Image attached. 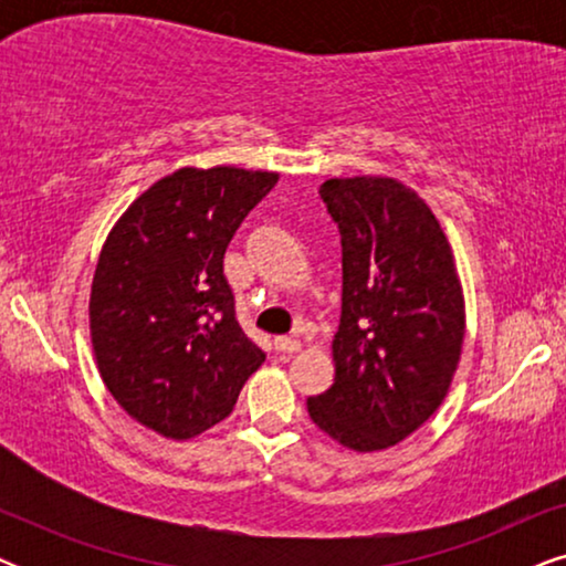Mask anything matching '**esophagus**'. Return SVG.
Returning <instances> with one entry per match:
<instances>
[{
  "label": "esophagus",
  "mask_w": 566,
  "mask_h": 566,
  "mask_svg": "<svg viewBox=\"0 0 566 566\" xmlns=\"http://www.w3.org/2000/svg\"><path fill=\"white\" fill-rule=\"evenodd\" d=\"M275 350L281 353H298L301 350V339L298 337H275Z\"/></svg>",
  "instance_id": "esophagus-1"
}]
</instances>
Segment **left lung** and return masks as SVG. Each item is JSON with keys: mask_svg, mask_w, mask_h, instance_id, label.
Masks as SVG:
<instances>
[{"mask_svg": "<svg viewBox=\"0 0 566 566\" xmlns=\"http://www.w3.org/2000/svg\"><path fill=\"white\" fill-rule=\"evenodd\" d=\"M343 239L335 384L308 417L343 448L374 453L422 428L451 391L467 304L430 206L397 177H332L319 188Z\"/></svg>", "mask_w": 566, "mask_h": 566, "instance_id": "1", "label": "left lung"}]
</instances>
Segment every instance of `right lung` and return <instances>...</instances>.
Here are the masks:
<instances>
[{
    "label": "right lung",
    "mask_w": 566,
    "mask_h": 566,
    "mask_svg": "<svg viewBox=\"0 0 566 566\" xmlns=\"http://www.w3.org/2000/svg\"><path fill=\"white\" fill-rule=\"evenodd\" d=\"M277 172L180 167L107 234L90 293L99 378L130 420L190 440L237 405L265 353L244 335L223 252Z\"/></svg>",
    "instance_id": "obj_1"
}]
</instances>
